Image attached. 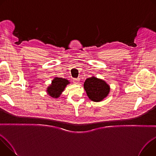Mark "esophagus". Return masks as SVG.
<instances>
[{
    "label": "esophagus",
    "mask_w": 156,
    "mask_h": 156,
    "mask_svg": "<svg viewBox=\"0 0 156 156\" xmlns=\"http://www.w3.org/2000/svg\"><path fill=\"white\" fill-rule=\"evenodd\" d=\"M73 83L76 84H78L80 83V78H75L73 79Z\"/></svg>",
    "instance_id": "obj_1"
}]
</instances>
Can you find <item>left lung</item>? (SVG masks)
<instances>
[{
  "label": "left lung",
  "instance_id": "8db88e82",
  "mask_svg": "<svg viewBox=\"0 0 156 156\" xmlns=\"http://www.w3.org/2000/svg\"><path fill=\"white\" fill-rule=\"evenodd\" d=\"M83 86L89 99L96 102L107 98L110 90V86L104 80L94 76L87 78Z\"/></svg>",
  "mask_w": 156,
  "mask_h": 156
}]
</instances>
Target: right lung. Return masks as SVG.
<instances>
[{
	"label": "right lung",
	"mask_w": 156,
	"mask_h": 156,
	"mask_svg": "<svg viewBox=\"0 0 156 156\" xmlns=\"http://www.w3.org/2000/svg\"><path fill=\"white\" fill-rule=\"evenodd\" d=\"M70 83V81L65 78L55 77L47 87L46 92L52 98H58L65 90V87Z\"/></svg>",
	"instance_id": "add662e5"
}]
</instances>
